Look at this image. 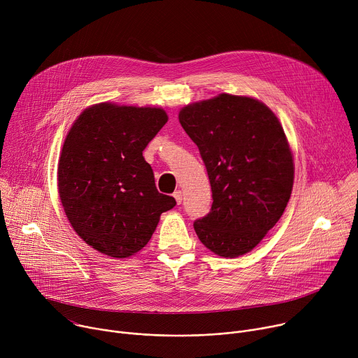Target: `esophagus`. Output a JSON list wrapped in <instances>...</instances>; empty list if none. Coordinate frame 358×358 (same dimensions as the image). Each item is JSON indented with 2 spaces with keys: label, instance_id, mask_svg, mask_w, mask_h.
I'll return each instance as SVG.
<instances>
[{
  "label": "esophagus",
  "instance_id": "obj_1",
  "mask_svg": "<svg viewBox=\"0 0 358 358\" xmlns=\"http://www.w3.org/2000/svg\"><path fill=\"white\" fill-rule=\"evenodd\" d=\"M173 195H174V198H176V202L180 206V203L182 202V192L178 189V191H176Z\"/></svg>",
  "mask_w": 358,
  "mask_h": 358
}]
</instances>
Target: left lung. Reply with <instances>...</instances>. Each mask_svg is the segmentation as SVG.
Returning <instances> with one entry per match:
<instances>
[{
	"label": "left lung",
	"instance_id": "1",
	"mask_svg": "<svg viewBox=\"0 0 358 358\" xmlns=\"http://www.w3.org/2000/svg\"><path fill=\"white\" fill-rule=\"evenodd\" d=\"M178 119L199 150L214 199L194 229L218 257H241L276 225L292 194L293 155L283 127L258 99L228 93L182 108Z\"/></svg>",
	"mask_w": 358,
	"mask_h": 358
}]
</instances>
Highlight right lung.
Listing matches in <instances>:
<instances>
[{
    "instance_id": "right-lung-1",
    "label": "right lung",
    "mask_w": 358,
    "mask_h": 358,
    "mask_svg": "<svg viewBox=\"0 0 358 358\" xmlns=\"http://www.w3.org/2000/svg\"><path fill=\"white\" fill-rule=\"evenodd\" d=\"M162 108L85 109L72 124L58 163V189L75 232L93 249L124 259L150 241L176 199L156 188L143 150L167 123Z\"/></svg>"
}]
</instances>
